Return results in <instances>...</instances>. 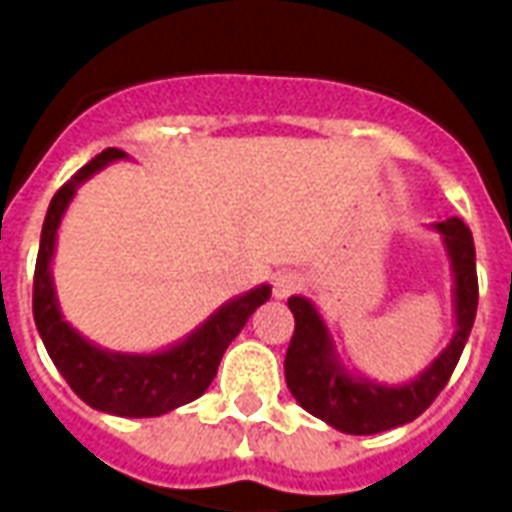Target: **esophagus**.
<instances>
[{
  "label": "esophagus",
  "mask_w": 512,
  "mask_h": 512,
  "mask_svg": "<svg viewBox=\"0 0 512 512\" xmlns=\"http://www.w3.org/2000/svg\"><path fill=\"white\" fill-rule=\"evenodd\" d=\"M301 285H304V279L296 271H279L274 277V299H288L296 290H301Z\"/></svg>",
  "instance_id": "1"
}]
</instances>
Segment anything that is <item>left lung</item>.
I'll use <instances>...</instances> for the list:
<instances>
[{"label":"left lung","instance_id":"left-lung-1","mask_svg":"<svg viewBox=\"0 0 512 512\" xmlns=\"http://www.w3.org/2000/svg\"><path fill=\"white\" fill-rule=\"evenodd\" d=\"M430 230L441 235L444 252L450 257L455 332L447 348L419 376L403 384H378L351 373L337 354L329 323L323 321L318 307L304 296L288 299L296 332L285 356V381L290 395L312 417L351 436H370L417 419L447 386L477 315V266L472 230L458 216L430 224Z\"/></svg>","mask_w":512,"mask_h":512}]
</instances>
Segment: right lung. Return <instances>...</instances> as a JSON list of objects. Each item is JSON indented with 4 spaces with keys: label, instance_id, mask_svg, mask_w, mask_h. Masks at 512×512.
<instances>
[{
    "label": "right lung",
    "instance_id": "add662e5",
    "mask_svg": "<svg viewBox=\"0 0 512 512\" xmlns=\"http://www.w3.org/2000/svg\"><path fill=\"white\" fill-rule=\"evenodd\" d=\"M123 158H128V153L109 147L90 164H84L51 197L40 233L38 263H35L32 312L51 362L87 406L115 417H161L172 408L197 400L211 386L227 345L244 329L249 315L271 299V285H257L235 299L224 301L219 310L208 315L183 340L150 354L109 351L87 340L82 332H76L62 318L57 290H54L51 263L57 252V233H60L62 216L84 180H90L95 172Z\"/></svg>",
    "mask_w": 512,
    "mask_h": 512
}]
</instances>
